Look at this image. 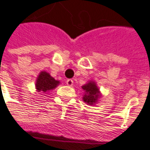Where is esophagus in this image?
I'll return each mask as SVG.
<instances>
[{
  "mask_svg": "<svg viewBox=\"0 0 150 150\" xmlns=\"http://www.w3.org/2000/svg\"><path fill=\"white\" fill-rule=\"evenodd\" d=\"M66 83H67V85H68V86H72V84H73V80H72V79H67V80L66 81Z\"/></svg>",
  "mask_w": 150,
  "mask_h": 150,
  "instance_id": "34e87169",
  "label": "esophagus"
}]
</instances>
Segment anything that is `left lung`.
<instances>
[{
    "instance_id": "left-lung-1",
    "label": "left lung",
    "mask_w": 150,
    "mask_h": 150,
    "mask_svg": "<svg viewBox=\"0 0 150 150\" xmlns=\"http://www.w3.org/2000/svg\"><path fill=\"white\" fill-rule=\"evenodd\" d=\"M82 88L85 92L83 100L88 105H94L100 97V89L94 81H89L88 83L82 86Z\"/></svg>"
}]
</instances>
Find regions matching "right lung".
<instances>
[{
	"mask_svg": "<svg viewBox=\"0 0 150 150\" xmlns=\"http://www.w3.org/2000/svg\"><path fill=\"white\" fill-rule=\"evenodd\" d=\"M59 84L60 82L52 78L50 73L45 71H42L41 72H40V75L37 78L35 87L38 92H42L45 94L54 89Z\"/></svg>",
	"mask_w": 150,
	"mask_h": 150,
	"instance_id": "1",
	"label": "right lung"
}]
</instances>
